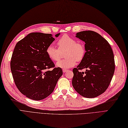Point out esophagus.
<instances>
[{
  "label": "esophagus",
  "mask_w": 128,
  "mask_h": 128,
  "mask_svg": "<svg viewBox=\"0 0 128 128\" xmlns=\"http://www.w3.org/2000/svg\"><path fill=\"white\" fill-rule=\"evenodd\" d=\"M63 72L64 73H65V72H68V70H65V69H63Z\"/></svg>",
  "instance_id": "esophagus-1"
}]
</instances>
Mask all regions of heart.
<instances>
[{"mask_svg": "<svg viewBox=\"0 0 128 128\" xmlns=\"http://www.w3.org/2000/svg\"><path fill=\"white\" fill-rule=\"evenodd\" d=\"M58 49L51 44L46 49V54L51 60L58 61L60 58V52L66 50L65 57L66 58L59 61L56 66L62 68H68L74 66L78 62H80L84 58L86 49L84 45L81 42H76L73 37L65 34L62 36L57 42Z\"/></svg>", "mask_w": 128, "mask_h": 128, "instance_id": "heart-1", "label": "heart"}]
</instances>
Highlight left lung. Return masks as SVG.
<instances>
[{
  "label": "left lung",
  "mask_w": 128,
  "mask_h": 128,
  "mask_svg": "<svg viewBox=\"0 0 128 128\" xmlns=\"http://www.w3.org/2000/svg\"><path fill=\"white\" fill-rule=\"evenodd\" d=\"M76 36L85 42L86 53L80 63L73 70L72 86L82 96L96 97L106 91L113 78V50L108 41L94 31H81ZM84 68L85 72H79Z\"/></svg>",
  "instance_id": "left-lung-1"
}]
</instances>
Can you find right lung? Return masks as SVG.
Returning a JSON list of instances; mask_svg holds the SVG:
<instances>
[{
    "label": "right lung",
    "mask_w": 128,
    "mask_h": 128,
    "mask_svg": "<svg viewBox=\"0 0 128 128\" xmlns=\"http://www.w3.org/2000/svg\"><path fill=\"white\" fill-rule=\"evenodd\" d=\"M60 34H56L58 37ZM55 40L51 34L32 32L16 44L12 54L10 69L15 84L26 97L40 100L53 92L63 71L46 54Z\"/></svg>",
    "instance_id": "1"
}]
</instances>
